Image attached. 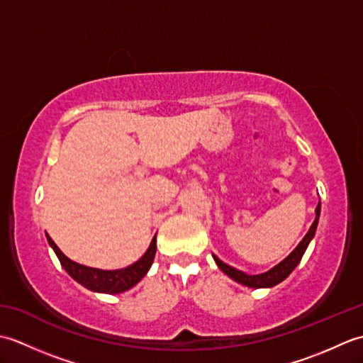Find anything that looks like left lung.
Returning a JSON list of instances; mask_svg holds the SVG:
<instances>
[{
	"instance_id": "8db88e82",
	"label": "left lung",
	"mask_w": 363,
	"mask_h": 363,
	"mask_svg": "<svg viewBox=\"0 0 363 363\" xmlns=\"http://www.w3.org/2000/svg\"><path fill=\"white\" fill-rule=\"evenodd\" d=\"M320 212H321V204L318 203L317 209H315V220L312 223L311 229L307 230V234L304 235L303 240L298 243L296 248L293 250L287 257L281 260L279 264L274 265L273 268H269L268 272H265V273L248 274V273L240 272V269H237L234 267L225 264V262L220 260L217 256H213V254H212L215 264H217V267L221 269V272L228 274L230 279H234L235 282L245 285V287H250V289H272V287H274V285L281 284L284 279H287L293 269L298 267L301 259H303L307 246H309V243L312 242V238L315 237V233H317Z\"/></svg>"
}]
</instances>
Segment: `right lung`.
Returning <instances> with one entry per match:
<instances>
[{
	"label": "right lung",
	"mask_w": 363,
	"mask_h": 363,
	"mask_svg": "<svg viewBox=\"0 0 363 363\" xmlns=\"http://www.w3.org/2000/svg\"><path fill=\"white\" fill-rule=\"evenodd\" d=\"M46 240H48L52 251L56 252L57 259L60 260V265L64 267L65 272L70 274L76 282H79L91 291L109 293V295H117V293L126 291L129 289H133L135 284L140 282L151 268L157 250V240L156 235H154L150 243V248L146 250L143 256L137 262H134L133 265L120 269H99L81 265L78 262L68 259L65 254L59 250V246L52 242V238L48 234H46Z\"/></svg>",
	"instance_id": "add662e5"
}]
</instances>
